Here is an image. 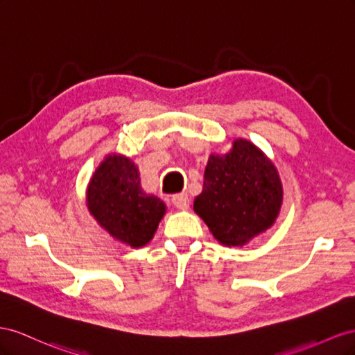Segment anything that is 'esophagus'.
Wrapping results in <instances>:
<instances>
[{
	"label": "esophagus",
	"mask_w": 355,
	"mask_h": 355,
	"mask_svg": "<svg viewBox=\"0 0 355 355\" xmlns=\"http://www.w3.org/2000/svg\"><path fill=\"white\" fill-rule=\"evenodd\" d=\"M172 205H174L178 209H181V211L189 209V205H190L189 196L184 195V193L183 195H178V196H174V198H172Z\"/></svg>",
	"instance_id": "34e87169"
}]
</instances>
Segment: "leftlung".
Segmentation results:
<instances>
[{
  "label": "left lung",
  "instance_id": "left-lung-1",
  "mask_svg": "<svg viewBox=\"0 0 355 355\" xmlns=\"http://www.w3.org/2000/svg\"><path fill=\"white\" fill-rule=\"evenodd\" d=\"M278 169L263 151L236 138L225 155H209L193 209L220 244L242 247L277 221L282 205Z\"/></svg>",
  "mask_w": 355,
  "mask_h": 355
}]
</instances>
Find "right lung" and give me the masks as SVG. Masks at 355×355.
Instances as JSON below:
<instances>
[{"label":"right lung","instance_id":"right-lung-1","mask_svg":"<svg viewBox=\"0 0 355 355\" xmlns=\"http://www.w3.org/2000/svg\"><path fill=\"white\" fill-rule=\"evenodd\" d=\"M86 207L110 236L132 248L153 239L166 205L141 187L138 166L129 157L107 155L90 177Z\"/></svg>","mask_w":355,"mask_h":355}]
</instances>
